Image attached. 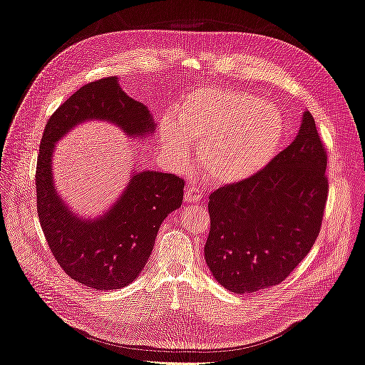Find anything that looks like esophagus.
<instances>
[{
	"label": "esophagus",
	"mask_w": 365,
	"mask_h": 365,
	"mask_svg": "<svg viewBox=\"0 0 365 365\" xmlns=\"http://www.w3.org/2000/svg\"><path fill=\"white\" fill-rule=\"evenodd\" d=\"M201 197H202V190L200 189V187H196V185L187 187V190H185V193H184V200H185L187 202L196 204V202H200Z\"/></svg>",
	"instance_id": "34e87169"
}]
</instances>
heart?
Masks as SVG:
<instances>
[{"label":"heart","instance_id":"obj_1","mask_svg":"<svg viewBox=\"0 0 365 365\" xmlns=\"http://www.w3.org/2000/svg\"><path fill=\"white\" fill-rule=\"evenodd\" d=\"M178 120H163L165 152L184 163L189 143L201 146L200 163L217 184L244 181L259 172L277 152L283 137L277 106L236 90L195 91L182 103Z\"/></svg>","mask_w":365,"mask_h":365}]
</instances>
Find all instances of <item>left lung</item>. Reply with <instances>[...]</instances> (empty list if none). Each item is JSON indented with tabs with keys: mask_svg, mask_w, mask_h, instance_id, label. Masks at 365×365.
<instances>
[{
	"mask_svg": "<svg viewBox=\"0 0 365 365\" xmlns=\"http://www.w3.org/2000/svg\"><path fill=\"white\" fill-rule=\"evenodd\" d=\"M326 168V148L306 111L295 140L267 168L210 195L204 254L225 289H268L307 256L324 216Z\"/></svg>",
	"mask_w": 365,
	"mask_h": 365,
	"instance_id": "8db88e82",
	"label": "left lung"
}]
</instances>
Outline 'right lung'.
Returning a JSON list of instances; mask_svg holds the SVG:
<instances>
[{
	"mask_svg": "<svg viewBox=\"0 0 365 365\" xmlns=\"http://www.w3.org/2000/svg\"><path fill=\"white\" fill-rule=\"evenodd\" d=\"M93 118L111 121L130 137L155 130L148 108L121 91L117 77L83 85L53 113L43 129L36 207L43 236L65 274L88 288L109 291L134 282L145 268L161 222L182 204L184 180L173 173L137 172L105 216L96 220L76 216L53 187L51 153L54 143L73 126Z\"/></svg>",
	"mask_w": 365,
	"mask_h": 365,
	"instance_id": "add662e5",
	"label": "right lung"
}]
</instances>
